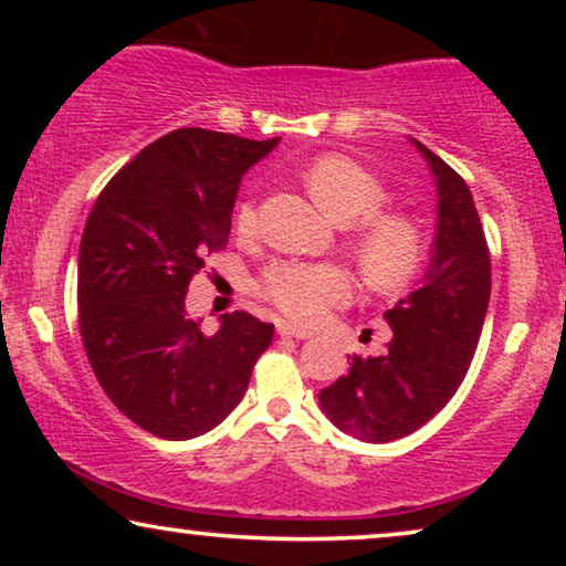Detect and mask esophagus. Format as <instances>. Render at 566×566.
<instances>
[{"label":"esophagus","instance_id":"1","mask_svg":"<svg viewBox=\"0 0 566 566\" xmlns=\"http://www.w3.org/2000/svg\"><path fill=\"white\" fill-rule=\"evenodd\" d=\"M277 335H281V337H296V339H308V337H312V335H308V332L293 327V324H289V322H277Z\"/></svg>","mask_w":566,"mask_h":566}]
</instances>
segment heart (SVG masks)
<instances>
[{
	"instance_id": "b5f03b06",
	"label": "heart",
	"mask_w": 566,
	"mask_h": 566,
	"mask_svg": "<svg viewBox=\"0 0 566 566\" xmlns=\"http://www.w3.org/2000/svg\"><path fill=\"white\" fill-rule=\"evenodd\" d=\"M306 188L335 221L355 223V252L366 277L378 289H397L422 262V234L412 219L384 213L389 200L384 182L343 154H322L304 172ZM254 206L237 208L239 231L254 229ZM260 293L277 312L298 324H316L329 308L345 304L353 293L350 275L339 265L275 262L260 277Z\"/></svg>"
}]
</instances>
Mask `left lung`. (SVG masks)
<instances>
[{"instance_id":"1","label":"left lung","mask_w":566,"mask_h":566,"mask_svg":"<svg viewBox=\"0 0 566 566\" xmlns=\"http://www.w3.org/2000/svg\"><path fill=\"white\" fill-rule=\"evenodd\" d=\"M438 185L430 265L409 296L386 312L384 355H353L350 370L319 391L324 415L347 436L389 443L422 428L459 389L474 358L492 291L490 250L463 177L415 142Z\"/></svg>"}]
</instances>
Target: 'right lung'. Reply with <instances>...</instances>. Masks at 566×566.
Segmentation results:
<instances>
[{"instance_id":"1","label":"right lung","mask_w":566,"mask_h":566,"mask_svg":"<svg viewBox=\"0 0 566 566\" xmlns=\"http://www.w3.org/2000/svg\"><path fill=\"white\" fill-rule=\"evenodd\" d=\"M281 138L177 128L130 159L92 206L80 244V332L115 407L151 436L188 440L242 401L273 324L185 314L190 277L227 250L242 175Z\"/></svg>"}]
</instances>
